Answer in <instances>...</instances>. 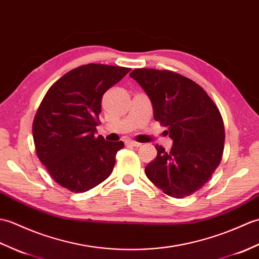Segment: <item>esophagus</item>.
<instances>
[{
  "label": "esophagus",
  "instance_id": "obj_1",
  "mask_svg": "<svg viewBox=\"0 0 259 259\" xmlns=\"http://www.w3.org/2000/svg\"><path fill=\"white\" fill-rule=\"evenodd\" d=\"M125 144L128 145V146H132V147H140L142 145L141 143H137V142L132 141V140H126L125 141Z\"/></svg>",
  "mask_w": 259,
  "mask_h": 259
}]
</instances>
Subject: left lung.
Listing matches in <instances>:
<instances>
[{"instance_id": "obj_1", "label": "left lung", "mask_w": 259, "mask_h": 259, "mask_svg": "<svg viewBox=\"0 0 259 259\" xmlns=\"http://www.w3.org/2000/svg\"><path fill=\"white\" fill-rule=\"evenodd\" d=\"M151 100L154 118L173 140L170 152L156 145L148 180L175 198L204 186L220 165L225 141L222 115L198 84L170 71L136 68L130 74Z\"/></svg>"}]
</instances>
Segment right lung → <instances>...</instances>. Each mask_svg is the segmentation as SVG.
<instances>
[{
    "label": "right lung",
    "mask_w": 259,
    "mask_h": 259,
    "mask_svg": "<svg viewBox=\"0 0 259 259\" xmlns=\"http://www.w3.org/2000/svg\"><path fill=\"white\" fill-rule=\"evenodd\" d=\"M131 68L88 64L51 86L33 122L37 157L52 178L74 193L88 192L111 175L124 143L95 136L102 97Z\"/></svg>",
    "instance_id": "obj_1"
}]
</instances>
